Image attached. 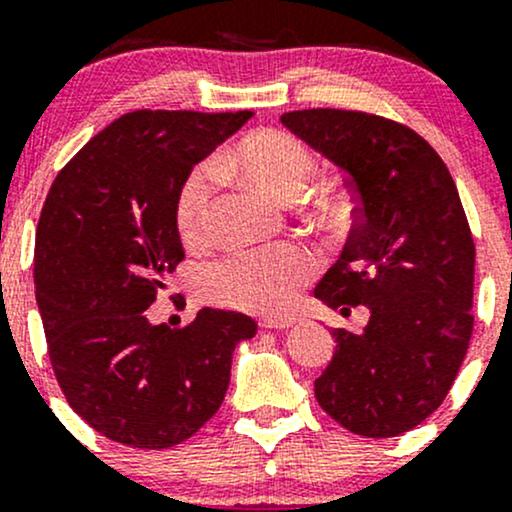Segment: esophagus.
<instances>
[{
    "mask_svg": "<svg viewBox=\"0 0 512 512\" xmlns=\"http://www.w3.org/2000/svg\"><path fill=\"white\" fill-rule=\"evenodd\" d=\"M296 325V317H279V320H262V330H289Z\"/></svg>",
    "mask_w": 512,
    "mask_h": 512,
    "instance_id": "34e87169",
    "label": "esophagus"
}]
</instances>
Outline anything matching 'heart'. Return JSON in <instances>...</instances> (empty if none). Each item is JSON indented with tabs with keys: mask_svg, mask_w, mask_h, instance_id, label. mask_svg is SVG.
Returning a JSON list of instances; mask_svg holds the SVG:
<instances>
[{
	"mask_svg": "<svg viewBox=\"0 0 512 512\" xmlns=\"http://www.w3.org/2000/svg\"><path fill=\"white\" fill-rule=\"evenodd\" d=\"M315 168L310 146L286 129H255L221 151L216 163H199L182 178L175 192V228L185 243L195 245L207 233L209 207L219 185V170H238L276 197L303 190ZM346 207V192L332 190L315 202L325 221H337ZM320 269L315 250L303 243L238 250L209 264L202 286L209 298L252 313H281Z\"/></svg>",
	"mask_w": 512,
	"mask_h": 512,
	"instance_id": "obj_1",
	"label": "heart"
}]
</instances>
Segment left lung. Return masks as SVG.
I'll list each match as a JSON object with an SVG mask.
<instances>
[{"instance_id": "obj_1", "label": "left lung", "mask_w": 512, "mask_h": 512, "mask_svg": "<svg viewBox=\"0 0 512 512\" xmlns=\"http://www.w3.org/2000/svg\"><path fill=\"white\" fill-rule=\"evenodd\" d=\"M281 122L344 170L358 204L315 296L342 313L368 305L370 320L332 332L317 402L356 436L407 433L448 397L472 339L474 238L455 180L421 134L383 115L313 108Z\"/></svg>"}]
</instances>
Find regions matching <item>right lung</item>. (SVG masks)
<instances>
[{
	"label": "right lung",
	"instance_id": "right-lung-1",
	"mask_svg": "<svg viewBox=\"0 0 512 512\" xmlns=\"http://www.w3.org/2000/svg\"><path fill=\"white\" fill-rule=\"evenodd\" d=\"M252 117L134 110L117 117L57 173L35 231V301L69 407L129 448H173L221 407L233 349L257 322L199 310L182 330L144 310L185 260L178 185Z\"/></svg>",
	"mask_w": 512,
	"mask_h": 512
}]
</instances>
